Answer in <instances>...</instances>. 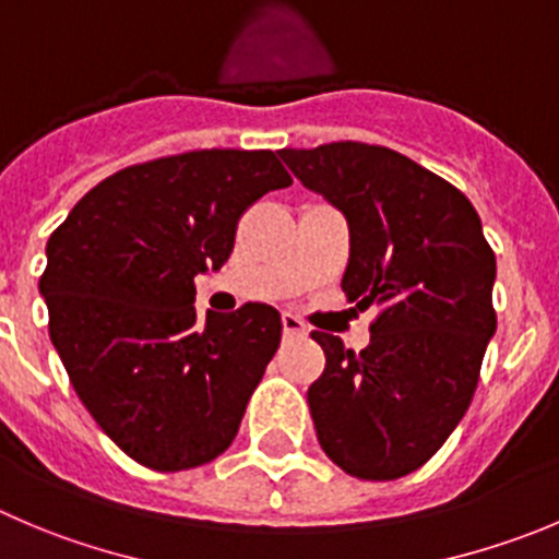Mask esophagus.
I'll list each match as a JSON object with an SVG mask.
<instances>
[{
	"instance_id": "obj_1",
	"label": "esophagus",
	"mask_w": 559,
	"mask_h": 559,
	"mask_svg": "<svg viewBox=\"0 0 559 559\" xmlns=\"http://www.w3.org/2000/svg\"><path fill=\"white\" fill-rule=\"evenodd\" d=\"M283 329H285V334H290V337H294V334H307V323L290 310L283 312Z\"/></svg>"
}]
</instances>
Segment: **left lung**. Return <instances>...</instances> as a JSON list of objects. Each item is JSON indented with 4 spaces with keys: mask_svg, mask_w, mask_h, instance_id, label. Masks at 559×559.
<instances>
[{
    "mask_svg": "<svg viewBox=\"0 0 559 559\" xmlns=\"http://www.w3.org/2000/svg\"><path fill=\"white\" fill-rule=\"evenodd\" d=\"M290 173L345 214L343 290L379 307L356 354H326L307 392L323 453L359 480H397L448 442L469 408L497 329V258L464 191L412 158L365 142L280 151Z\"/></svg>",
    "mask_w": 559,
    "mask_h": 559,
    "instance_id": "1",
    "label": "left lung"
}]
</instances>
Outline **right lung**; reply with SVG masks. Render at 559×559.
<instances>
[{"instance_id":"1","label":"right lung","mask_w":559,"mask_h":559,"mask_svg":"<svg viewBox=\"0 0 559 559\" xmlns=\"http://www.w3.org/2000/svg\"><path fill=\"white\" fill-rule=\"evenodd\" d=\"M271 151H189L100 180L51 233L40 294L73 390L117 448L156 472L233 444L283 337L280 312L194 310V276L222 269L238 219L290 186Z\"/></svg>"}]
</instances>
